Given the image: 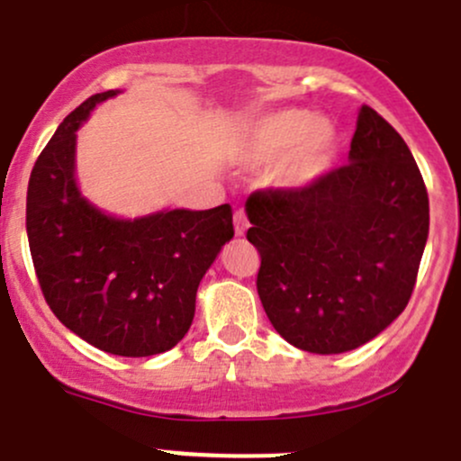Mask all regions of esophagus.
I'll list each match as a JSON object with an SVG mask.
<instances>
[{
    "label": "esophagus",
    "instance_id": "obj_1",
    "mask_svg": "<svg viewBox=\"0 0 461 461\" xmlns=\"http://www.w3.org/2000/svg\"><path fill=\"white\" fill-rule=\"evenodd\" d=\"M246 229H249V220H246V212L237 211L235 212V232H237V235H244Z\"/></svg>",
    "mask_w": 461,
    "mask_h": 461
}]
</instances>
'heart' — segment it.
<instances>
[{"label": "heart", "mask_w": 461, "mask_h": 461, "mask_svg": "<svg viewBox=\"0 0 461 461\" xmlns=\"http://www.w3.org/2000/svg\"><path fill=\"white\" fill-rule=\"evenodd\" d=\"M340 136L330 121H321L312 109H276L249 118L237 131L235 152L246 166L277 164L276 179L285 188L298 190L316 184L334 166Z\"/></svg>", "instance_id": "1"}]
</instances>
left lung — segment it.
Instances as JSON below:
<instances>
[{
    "label": "left lung",
    "instance_id": "obj_1",
    "mask_svg": "<svg viewBox=\"0 0 461 461\" xmlns=\"http://www.w3.org/2000/svg\"><path fill=\"white\" fill-rule=\"evenodd\" d=\"M246 215L259 300L294 348L357 349L408 304L430 224L426 184L399 131L367 104L349 163L307 188L255 190Z\"/></svg>",
    "mask_w": 461,
    "mask_h": 461
}]
</instances>
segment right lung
Listing matches in <instances>:
<instances>
[{
  "instance_id": "obj_1",
  "label": "right lung",
  "mask_w": 461,
  "mask_h": 461,
  "mask_svg": "<svg viewBox=\"0 0 461 461\" xmlns=\"http://www.w3.org/2000/svg\"><path fill=\"white\" fill-rule=\"evenodd\" d=\"M118 91L76 107L35 161L26 193V232L44 300L58 321L116 357L175 348L194 318L197 286L235 235L229 203L116 220L76 185V130Z\"/></svg>"
}]
</instances>
